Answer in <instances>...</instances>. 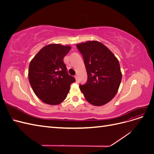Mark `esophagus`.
I'll use <instances>...</instances> for the list:
<instances>
[{
  "label": "esophagus",
  "instance_id": "esophagus-1",
  "mask_svg": "<svg viewBox=\"0 0 154 154\" xmlns=\"http://www.w3.org/2000/svg\"><path fill=\"white\" fill-rule=\"evenodd\" d=\"M74 78H76V81H77V75H75V76H74Z\"/></svg>",
  "mask_w": 154,
  "mask_h": 154
}]
</instances>
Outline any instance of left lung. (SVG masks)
Wrapping results in <instances>:
<instances>
[{"label": "left lung", "instance_id": "left-lung-1", "mask_svg": "<svg viewBox=\"0 0 154 154\" xmlns=\"http://www.w3.org/2000/svg\"><path fill=\"white\" fill-rule=\"evenodd\" d=\"M84 59L87 82L80 85L86 100L94 106H102L114 98L122 82L118 60L98 41H88L76 45Z\"/></svg>", "mask_w": 154, "mask_h": 154}]
</instances>
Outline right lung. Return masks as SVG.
Returning <instances> with one entry per match:
<instances>
[{
  "mask_svg": "<svg viewBox=\"0 0 154 154\" xmlns=\"http://www.w3.org/2000/svg\"><path fill=\"white\" fill-rule=\"evenodd\" d=\"M69 45L52 44L44 46L31 60L29 80L36 96L46 104L56 105L66 98L70 85L76 81L69 75L63 58Z\"/></svg>",
  "mask_w": 154,
  "mask_h": 154,
  "instance_id": "1",
  "label": "right lung"
}]
</instances>
